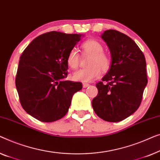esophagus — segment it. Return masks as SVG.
Masks as SVG:
<instances>
[{
  "label": "esophagus",
  "mask_w": 160,
  "mask_h": 160,
  "mask_svg": "<svg viewBox=\"0 0 160 160\" xmlns=\"http://www.w3.org/2000/svg\"><path fill=\"white\" fill-rule=\"evenodd\" d=\"M82 86H83V88H88V87H89L90 86V84H88V83H86V82H84V83H82Z\"/></svg>",
  "instance_id": "34e87169"
}]
</instances>
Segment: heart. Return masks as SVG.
<instances>
[{
  "instance_id": "obj_1",
  "label": "heart",
  "mask_w": 160,
  "mask_h": 160,
  "mask_svg": "<svg viewBox=\"0 0 160 160\" xmlns=\"http://www.w3.org/2000/svg\"><path fill=\"white\" fill-rule=\"evenodd\" d=\"M82 52L91 55L87 68L80 69L73 73L72 78L75 80L81 82H91L101 74V69L107 72L111 67V58L103 52V46L98 40H88L81 44ZM67 64L69 68L75 69L80 64V56L75 49L69 51L67 58Z\"/></svg>"
}]
</instances>
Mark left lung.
<instances>
[{"mask_svg":"<svg viewBox=\"0 0 160 160\" xmlns=\"http://www.w3.org/2000/svg\"><path fill=\"white\" fill-rule=\"evenodd\" d=\"M102 38L109 47L112 61L109 72L96 85L98 94L92 107L102 120L117 122L138 109L148 82L147 64L142 51L128 35L109 30Z\"/></svg>","mask_w":160,"mask_h":160,"instance_id":"8db88e82","label":"left lung"}]
</instances>
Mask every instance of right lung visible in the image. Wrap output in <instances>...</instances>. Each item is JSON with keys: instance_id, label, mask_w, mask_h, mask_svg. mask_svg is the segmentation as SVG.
Listing matches in <instances>:
<instances>
[{"instance_id": "add662e5", "label": "right lung", "mask_w": 160, "mask_h": 160, "mask_svg": "<svg viewBox=\"0 0 160 160\" xmlns=\"http://www.w3.org/2000/svg\"><path fill=\"white\" fill-rule=\"evenodd\" d=\"M82 35L57 31L35 38L24 49L16 75V87L23 109L44 122L62 119L82 83L65 80L67 58Z\"/></svg>"}]
</instances>
